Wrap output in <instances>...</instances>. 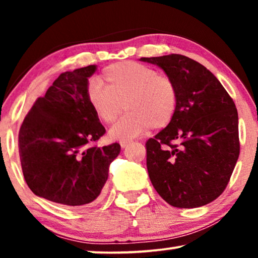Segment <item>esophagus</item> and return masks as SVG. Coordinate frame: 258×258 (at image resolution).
<instances>
[{
  "instance_id": "esophagus-1",
  "label": "esophagus",
  "mask_w": 258,
  "mask_h": 258,
  "mask_svg": "<svg viewBox=\"0 0 258 258\" xmlns=\"http://www.w3.org/2000/svg\"><path fill=\"white\" fill-rule=\"evenodd\" d=\"M129 144H130V141H121V142H119V146H121V148H123V149L128 147Z\"/></svg>"
}]
</instances>
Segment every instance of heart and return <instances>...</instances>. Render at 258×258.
<instances>
[{"instance_id": "1", "label": "heart", "mask_w": 258, "mask_h": 258, "mask_svg": "<svg viewBox=\"0 0 258 258\" xmlns=\"http://www.w3.org/2000/svg\"><path fill=\"white\" fill-rule=\"evenodd\" d=\"M101 82L90 83L87 100L103 124H111L124 105L126 114L112 126V140L128 141L148 129L165 128L174 118L177 90L168 76L137 62H118L107 67Z\"/></svg>"}]
</instances>
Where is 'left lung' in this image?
Instances as JSON below:
<instances>
[{
    "label": "left lung",
    "instance_id": "left-lung-1",
    "mask_svg": "<svg viewBox=\"0 0 258 258\" xmlns=\"http://www.w3.org/2000/svg\"><path fill=\"white\" fill-rule=\"evenodd\" d=\"M174 82L172 121L147 147L150 181L176 208H199L224 191L238 160V114L234 101L206 67L183 55L142 57Z\"/></svg>",
    "mask_w": 258,
    "mask_h": 258
}]
</instances>
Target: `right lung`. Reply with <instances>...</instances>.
<instances>
[{
  "label": "right lung",
  "instance_id": "right-lung-1",
  "mask_svg": "<svg viewBox=\"0 0 258 258\" xmlns=\"http://www.w3.org/2000/svg\"><path fill=\"white\" fill-rule=\"evenodd\" d=\"M96 70L94 64L61 74L21 125L23 176L38 197L70 207L93 203L121 151L118 143L93 146L105 133L87 100L89 77Z\"/></svg>",
  "mask_w": 258,
  "mask_h": 258
}]
</instances>
